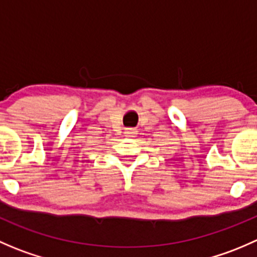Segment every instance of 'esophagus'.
<instances>
[{"label":"esophagus","instance_id":"esophagus-1","mask_svg":"<svg viewBox=\"0 0 257 257\" xmlns=\"http://www.w3.org/2000/svg\"><path fill=\"white\" fill-rule=\"evenodd\" d=\"M136 134H137V131L133 128H128L125 129V132H124V136H125L126 138H133V137H136Z\"/></svg>","mask_w":257,"mask_h":257}]
</instances>
